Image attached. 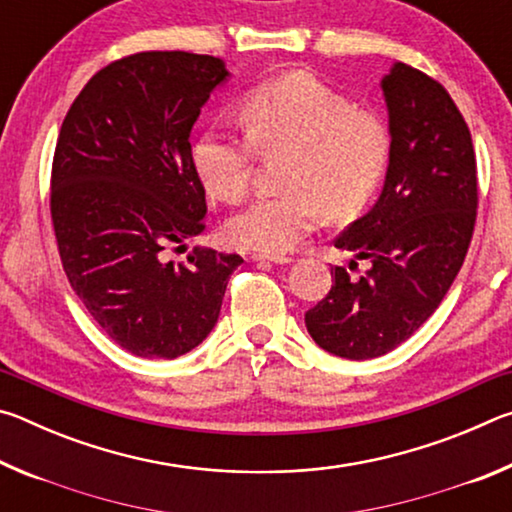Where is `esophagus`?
<instances>
[{"mask_svg": "<svg viewBox=\"0 0 512 512\" xmlns=\"http://www.w3.org/2000/svg\"><path fill=\"white\" fill-rule=\"evenodd\" d=\"M253 262H271V264H291L293 259L289 255H266V253H253L250 255Z\"/></svg>", "mask_w": 512, "mask_h": 512, "instance_id": "esophagus-1", "label": "esophagus"}]
</instances>
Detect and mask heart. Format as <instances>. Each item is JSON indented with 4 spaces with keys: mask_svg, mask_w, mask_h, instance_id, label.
Instances as JSON below:
<instances>
[{
    "mask_svg": "<svg viewBox=\"0 0 512 512\" xmlns=\"http://www.w3.org/2000/svg\"><path fill=\"white\" fill-rule=\"evenodd\" d=\"M246 133L212 124L194 144V167L221 201L244 198L255 153H289L282 185L228 221L232 244L259 253H284L316 228L323 212L334 221L359 214L384 180L393 135L375 112L354 103L307 72L259 83L241 101Z\"/></svg>",
    "mask_w": 512,
    "mask_h": 512,
    "instance_id": "heart-1",
    "label": "heart"
}]
</instances>
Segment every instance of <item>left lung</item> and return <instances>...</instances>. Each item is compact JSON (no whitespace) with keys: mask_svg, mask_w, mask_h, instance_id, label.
Masks as SVG:
<instances>
[{"mask_svg":"<svg viewBox=\"0 0 512 512\" xmlns=\"http://www.w3.org/2000/svg\"><path fill=\"white\" fill-rule=\"evenodd\" d=\"M379 85L393 135L384 189L334 241L368 259L370 271L350 280L336 266L332 289L305 314L311 339L352 361L391 352L438 309L470 248L479 203L470 128L443 85L404 63Z\"/></svg>","mask_w":512,"mask_h":512,"instance_id":"obj_1","label":"left lung"}]
</instances>
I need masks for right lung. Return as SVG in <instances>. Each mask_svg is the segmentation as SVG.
<instances>
[{"mask_svg": "<svg viewBox=\"0 0 512 512\" xmlns=\"http://www.w3.org/2000/svg\"><path fill=\"white\" fill-rule=\"evenodd\" d=\"M230 79L221 58L142 51L99 69L60 126L51 221L60 262L97 325L126 352L176 359L219 320L239 255L162 250L205 230L189 135Z\"/></svg>", "mask_w": 512, "mask_h": 512, "instance_id": "add662e5", "label": "right lung"}]
</instances>
